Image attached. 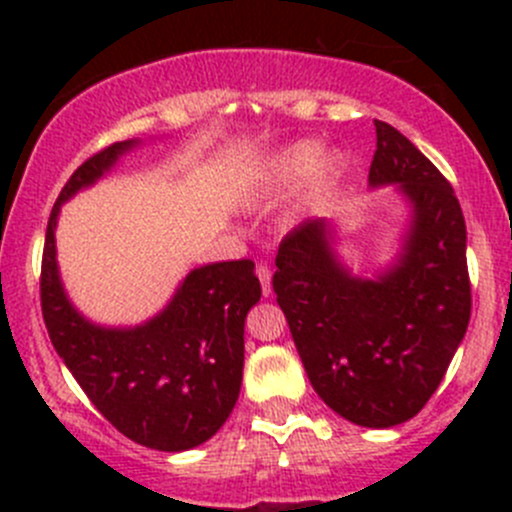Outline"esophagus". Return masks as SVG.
Listing matches in <instances>:
<instances>
[{
    "label": "esophagus",
    "instance_id": "esophagus-1",
    "mask_svg": "<svg viewBox=\"0 0 512 512\" xmlns=\"http://www.w3.org/2000/svg\"><path fill=\"white\" fill-rule=\"evenodd\" d=\"M257 277H260V285H262V294H270L272 292V270L270 267L265 265V262H260V265H257Z\"/></svg>",
    "mask_w": 512,
    "mask_h": 512
}]
</instances>
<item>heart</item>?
I'll use <instances>...</instances> for the list:
<instances>
[{
	"mask_svg": "<svg viewBox=\"0 0 512 512\" xmlns=\"http://www.w3.org/2000/svg\"><path fill=\"white\" fill-rule=\"evenodd\" d=\"M342 170L344 158L339 153L324 156L319 141H297L262 165L260 178H257V195L275 198L302 185L304 180H309V193L322 195L332 188Z\"/></svg>",
	"mask_w": 512,
	"mask_h": 512,
	"instance_id": "b5f03b06",
	"label": "heart"
}]
</instances>
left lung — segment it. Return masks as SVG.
Masks as SVG:
<instances>
[{
  "instance_id": "obj_1",
  "label": "left lung",
  "mask_w": 512,
  "mask_h": 512,
  "mask_svg": "<svg viewBox=\"0 0 512 512\" xmlns=\"http://www.w3.org/2000/svg\"><path fill=\"white\" fill-rule=\"evenodd\" d=\"M371 188L399 185L409 230L389 270L356 277L334 227L304 220L282 240L272 277L319 399L356 426L414 418L441 384L471 319L466 220L451 183L394 126L374 121Z\"/></svg>"
}]
</instances>
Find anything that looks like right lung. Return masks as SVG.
<instances>
[{
	"mask_svg": "<svg viewBox=\"0 0 512 512\" xmlns=\"http://www.w3.org/2000/svg\"><path fill=\"white\" fill-rule=\"evenodd\" d=\"M136 146L103 148L61 190L46 225L41 314L56 354L103 418L141 446L178 453L213 438L235 409L245 319L262 289L252 260L213 262L190 272L168 307L138 327H98L76 312L56 265V218L66 200Z\"/></svg>",
	"mask_w": 512,
	"mask_h": 512,
	"instance_id": "add662e5",
	"label": "right lung"
}]
</instances>
